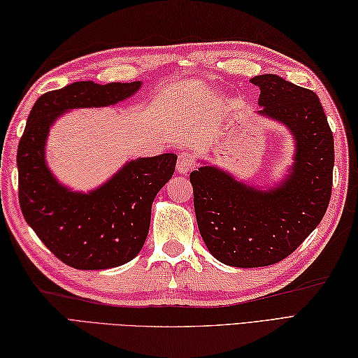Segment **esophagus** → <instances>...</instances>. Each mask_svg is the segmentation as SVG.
<instances>
[{"label": "esophagus", "instance_id": "1", "mask_svg": "<svg viewBox=\"0 0 358 358\" xmlns=\"http://www.w3.org/2000/svg\"><path fill=\"white\" fill-rule=\"evenodd\" d=\"M195 167V159L187 155V154H181L178 157V162H177V172L181 173V175H186L191 172Z\"/></svg>", "mask_w": 358, "mask_h": 358}]
</instances>
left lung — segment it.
<instances>
[{
	"label": "left lung",
	"instance_id": "left-lung-1",
	"mask_svg": "<svg viewBox=\"0 0 358 358\" xmlns=\"http://www.w3.org/2000/svg\"><path fill=\"white\" fill-rule=\"evenodd\" d=\"M250 81L260 87L257 115L292 135L287 172L273 186L245 183L206 162L191 173L204 245L235 268H262L291 255L322 222L332 189L334 138L318 96L273 73Z\"/></svg>",
	"mask_w": 358,
	"mask_h": 358
}]
</instances>
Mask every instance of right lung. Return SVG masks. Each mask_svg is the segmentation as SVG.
<instances>
[{
  "mask_svg": "<svg viewBox=\"0 0 358 358\" xmlns=\"http://www.w3.org/2000/svg\"><path fill=\"white\" fill-rule=\"evenodd\" d=\"M143 83L77 81L38 98L18 144L20 206L50 252L75 269H109L131 262L146 241L155 195L172 178L175 154L135 158L92 191H73L48 164L50 127L66 112L127 100Z\"/></svg>",
  "mask_w": 358,
  "mask_h": 358,
  "instance_id": "obj_1",
  "label": "right lung"
}]
</instances>
